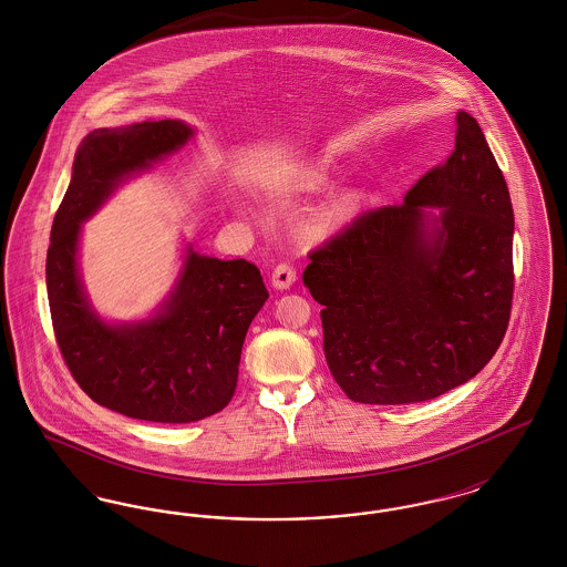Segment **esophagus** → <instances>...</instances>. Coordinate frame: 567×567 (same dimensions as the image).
Instances as JSON below:
<instances>
[{
  "label": "esophagus",
  "mask_w": 567,
  "mask_h": 567,
  "mask_svg": "<svg viewBox=\"0 0 567 567\" xmlns=\"http://www.w3.org/2000/svg\"><path fill=\"white\" fill-rule=\"evenodd\" d=\"M296 282V270L289 264H278L271 271L274 289H289Z\"/></svg>",
  "instance_id": "1"
}]
</instances>
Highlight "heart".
Here are the masks:
<instances>
[{
  "label": "heart",
  "mask_w": 567,
  "mask_h": 567,
  "mask_svg": "<svg viewBox=\"0 0 567 567\" xmlns=\"http://www.w3.org/2000/svg\"><path fill=\"white\" fill-rule=\"evenodd\" d=\"M331 178V169L329 165H310L306 169L299 172V187L301 189L315 190L321 189ZM372 193L365 189H352L333 197L329 204H324L323 208L317 215L310 218L308 223V234L312 238H327L331 234H336L338 229H342L344 225H349L354 216L361 215L370 204H372Z\"/></svg>",
  "instance_id": "obj_1"
}]
</instances>
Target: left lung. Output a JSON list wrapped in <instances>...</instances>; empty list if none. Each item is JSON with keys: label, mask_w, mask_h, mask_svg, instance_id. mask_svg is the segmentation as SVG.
Wrapping results in <instances>:
<instances>
[{"label": "left lung", "mask_w": 567, "mask_h": 567, "mask_svg": "<svg viewBox=\"0 0 567 567\" xmlns=\"http://www.w3.org/2000/svg\"><path fill=\"white\" fill-rule=\"evenodd\" d=\"M425 207H437L440 216ZM508 185L474 116L404 204L361 213L310 252L327 365L359 404L433 400L476 377L513 308Z\"/></svg>", "instance_id": "8db88e82"}]
</instances>
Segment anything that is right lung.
Instances as JSON below:
<instances>
[{"label":"right lung","mask_w":567,"mask_h":567,"mask_svg":"<svg viewBox=\"0 0 567 567\" xmlns=\"http://www.w3.org/2000/svg\"><path fill=\"white\" fill-rule=\"evenodd\" d=\"M190 137L189 125L172 118L86 135L47 252L54 338L68 370L93 402L153 423L199 421L231 402L246 331L268 299L255 264L220 261L189 246L176 287L153 319L104 323L89 306L76 259L82 223L125 178Z\"/></svg>","instance_id":"right-lung-1"}]
</instances>
